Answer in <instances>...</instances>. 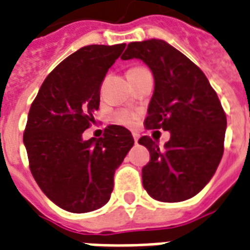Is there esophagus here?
Listing matches in <instances>:
<instances>
[{
	"label": "esophagus",
	"instance_id": "esophagus-1",
	"mask_svg": "<svg viewBox=\"0 0 250 250\" xmlns=\"http://www.w3.org/2000/svg\"><path fill=\"white\" fill-rule=\"evenodd\" d=\"M133 138H134V142L137 143V142H138V139H139V135L137 134V133H133Z\"/></svg>",
	"mask_w": 250,
	"mask_h": 250
}]
</instances>
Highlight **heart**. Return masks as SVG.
<instances>
[{"instance_id":"1","label":"heart","mask_w":250,"mask_h":250,"mask_svg":"<svg viewBox=\"0 0 250 250\" xmlns=\"http://www.w3.org/2000/svg\"><path fill=\"white\" fill-rule=\"evenodd\" d=\"M145 70V67H131L127 70L126 74H131V73H138V71ZM139 119L138 112L127 111V109H120V111L115 112L113 113V121H116L120 125H124V126L133 127L137 124Z\"/></svg>"}]
</instances>
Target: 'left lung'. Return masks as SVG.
I'll list each match as a JSON object with an SVG mask.
<instances>
[{
	"mask_svg": "<svg viewBox=\"0 0 250 250\" xmlns=\"http://www.w3.org/2000/svg\"><path fill=\"white\" fill-rule=\"evenodd\" d=\"M121 59L142 60L151 69L155 88L145 126L171 133L164 147L148 135L139 138L150 152L143 188L162 202L194 197L223 156L227 117L218 95L204 71L164 40L130 42Z\"/></svg>",
	"mask_w": 250,
	"mask_h": 250,
	"instance_id": "obj_1",
	"label": "left lung"
}]
</instances>
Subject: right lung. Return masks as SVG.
I'll return each instance as SVG.
<instances>
[{
  "label": "right lung",
  "mask_w": 250,
  "mask_h": 250,
  "mask_svg": "<svg viewBox=\"0 0 250 250\" xmlns=\"http://www.w3.org/2000/svg\"><path fill=\"white\" fill-rule=\"evenodd\" d=\"M126 44L87 45L59 63L31 104L23 134L31 173L44 194L70 212L107 204L113 176L134 139L126 127L109 125L103 137L83 141L95 123L100 86Z\"/></svg>",
  "instance_id": "right-lung-1"
}]
</instances>
